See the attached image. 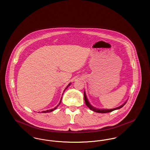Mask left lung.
I'll return each mask as SVG.
<instances>
[{
  "mask_svg": "<svg viewBox=\"0 0 150 150\" xmlns=\"http://www.w3.org/2000/svg\"><path fill=\"white\" fill-rule=\"evenodd\" d=\"M84 100H85V102H86V105L89 107L91 110H92L93 111H94V112H98V113H107V112H110L116 110H119V109L121 108V107H123L125 105L127 102V100L125 101L121 106H120L119 107H116V108H111V109H100V108H97L94 107L90 103V102H89V100H88L87 97H86L85 91H84Z\"/></svg>",
  "mask_w": 150,
  "mask_h": 150,
  "instance_id": "1",
  "label": "left lung"
}]
</instances>
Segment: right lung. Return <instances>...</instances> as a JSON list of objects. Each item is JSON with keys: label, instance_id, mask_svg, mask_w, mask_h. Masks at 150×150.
Listing matches in <instances>:
<instances>
[{"label": "right lung", "instance_id": "add662e5", "mask_svg": "<svg viewBox=\"0 0 150 150\" xmlns=\"http://www.w3.org/2000/svg\"><path fill=\"white\" fill-rule=\"evenodd\" d=\"M71 83H69V84L68 85V86H66V88L64 89V92H63V94H62V96H63V94H64V91H66V89L69 86H70V84H71ZM62 97H61V100H60V101H59V103H58V105H57L56 107H55V108H52V109H51V110H46V111H42V112L43 113H47V112H52V111H53V110H56V108H57V107L60 105V103H61V100H62Z\"/></svg>", "mask_w": 150, "mask_h": 150}]
</instances>
